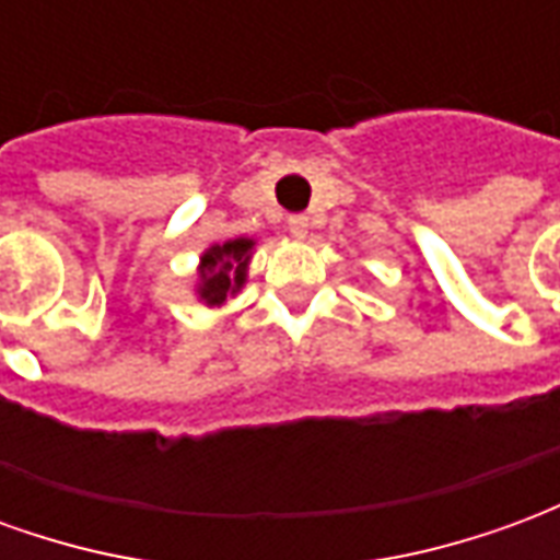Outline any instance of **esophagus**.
Listing matches in <instances>:
<instances>
[{"instance_id":"34e87169","label":"esophagus","mask_w":560,"mask_h":560,"mask_svg":"<svg viewBox=\"0 0 560 560\" xmlns=\"http://www.w3.org/2000/svg\"><path fill=\"white\" fill-rule=\"evenodd\" d=\"M288 231H291L293 236H305V233H308V215H303V212L291 215V219H288Z\"/></svg>"}]
</instances>
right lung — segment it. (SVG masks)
Returning <instances> with one entry per match:
<instances>
[{
    "instance_id": "1",
    "label": "right lung",
    "mask_w": 560,
    "mask_h": 560,
    "mask_svg": "<svg viewBox=\"0 0 560 560\" xmlns=\"http://www.w3.org/2000/svg\"><path fill=\"white\" fill-rule=\"evenodd\" d=\"M248 248H252V240H231V243L209 248L203 255V260H200V272H203L200 296L209 305H221L228 300V293L243 288Z\"/></svg>"
}]
</instances>
